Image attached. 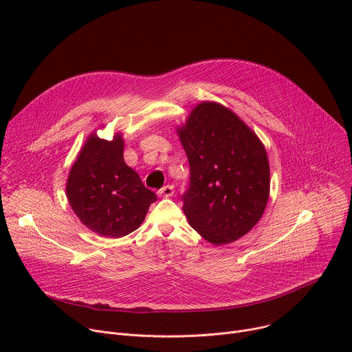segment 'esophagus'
Wrapping results in <instances>:
<instances>
[{"mask_svg": "<svg viewBox=\"0 0 352 352\" xmlns=\"http://www.w3.org/2000/svg\"><path fill=\"white\" fill-rule=\"evenodd\" d=\"M158 194H160V197H165V198L173 197L174 195V187L173 186H165L158 191Z\"/></svg>", "mask_w": 352, "mask_h": 352, "instance_id": "34e87169", "label": "esophagus"}]
</instances>
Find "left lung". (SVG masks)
Segmentation results:
<instances>
[{"mask_svg": "<svg viewBox=\"0 0 352 352\" xmlns=\"http://www.w3.org/2000/svg\"><path fill=\"white\" fill-rule=\"evenodd\" d=\"M177 133L191 171L181 198L190 226L214 245L241 238L260 221L268 202L265 146L231 109L211 101L192 108Z\"/></svg>", "mask_w": 352, "mask_h": 352, "instance_id": "obj_1", "label": "left lung"}]
</instances>
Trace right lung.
Returning a JSON list of instances; mask_svg holds the SVG:
<instances>
[{"mask_svg": "<svg viewBox=\"0 0 352 352\" xmlns=\"http://www.w3.org/2000/svg\"><path fill=\"white\" fill-rule=\"evenodd\" d=\"M67 198L72 211L92 232L120 238L135 231L157 201L140 175L124 161V141L91 134L71 166Z\"/></svg>", "mask_w": 352, "mask_h": 352, "instance_id": "right-lung-1", "label": "right lung"}]
</instances>
